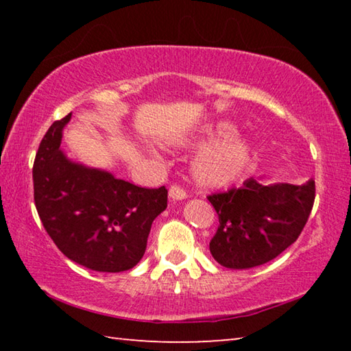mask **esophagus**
<instances>
[{"label": "esophagus", "instance_id": "1", "mask_svg": "<svg viewBox=\"0 0 351 351\" xmlns=\"http://www.w3.org/2000/svg\"><path fill=\"white\" fill-rule=\"evenodd\" d=\"M169 198H170L171 201H182V199L187 198V193L184 192V190H182L181 187L171 186V187L169 189Z\"/></svg>", "mask_w": 351, "mask_h": 351}]
</instances>
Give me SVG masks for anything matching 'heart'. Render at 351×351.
Segmentation results:
<instances>
[{
  "instance_id": "b5f03b06",
  "label": "heart",
  "mask_w": 351,
  "mask_h": 351,
  "mask_svg": "<svg viewBox=\"0 0 351 351\" xmlns=\"http://www.w3.org/2000/svg\"><path fill=\"white\" fill-rule=\"evenodd\" d=\"M237 134V127L228 121L209 123L199 133L181 142L182 147L204 148L192 161L193 181L203 189L232 186L251 162L249 141ZM153 158L156 154L150 152Z\"/></svg>"
}]
</instances>
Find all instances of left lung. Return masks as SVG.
Segmentation results:
<instances>
[{"mask_svg": "<svg viewBox=\"0 0 351 351\" xmlns=\"http://www.w3.org/2000/svg\"><path fill=\"white\" fill-rule=\"evenodd\" d=\"M268 180L265 175L249 178L240 189L209 197L219 219L209 249L224 268L249 269L268 263L305 228L314 204V181L294 186Z\"/></svg>", "mask_w": 351, "mask_h": 351, "instance_id": "obj_1", "label": "left lung"}]
</instances>
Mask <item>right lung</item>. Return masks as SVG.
<instances>
[{"instance_id": "right-lung-1", "label": "right lung", "mask_w": 351, "mask_h": 351, "mask_svg": "<svg viewBox=\"0 0 351 351\" xmlns=\"http://www.w3.org/2000/svg\"><path fill=\"white\" fill-rule=\"evenodd\" d=\"M71 112L47 130L35 156L34 199L47 235L69 260L97 272H122L144 257L167 189H145L105 169L73 161L62 148Z\"/></svg>"}]
</instances>
